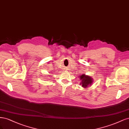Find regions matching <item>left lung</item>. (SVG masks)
Segmentation results:
<instances>
[{"instance_id":"left-lung-1","label":"left lung","mask_w":129,"mask_h":129,"mask_svg":"<svg viewBox=\"0 0 129 129\" xmlns=\"http://www.w3.org/2000/svg\"><path fill=\"white\" fill-rule=\"evenodd\" d=\"M81 82L80 84H82V86L84 87H87L88 85H90L92 84V79L88 76H85V74H83L79 77Z\"/></svg>"}]
</instances>
